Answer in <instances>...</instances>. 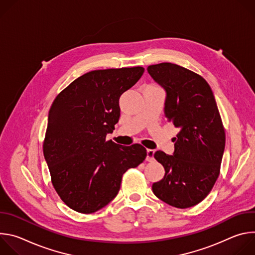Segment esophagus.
<instances>
[{"instance_id":"esophagus-1","label":"esophagus","mask_w":255,"mask_h":255,"mask_svg":"<svg viewBox=\"0 0 255 255\" xmlns=\"http://www.w3.org/2000/svg\"><path fill=\"white\" fill-rule=\"evenodd\" d=\"M154 159V150L152 149H147V155H146V160L147 161H152Z\"/></svg>"}]
</instances>
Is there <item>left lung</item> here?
<instances>
[{"label": "left lung", "mask_w": 255, "mask_h": 255, "mask_svg": "<svg viewBox=\"0 0 255 255\" xmlns=\"http://www.w3.org/2000/svg\"><path fill=\"white\" fill-rule=\"evenodd\" d=\"M148 74L166 92L164 116L179 128L174 152L156 151L165 173L152 185L154 195L179 209L202 202L220 173L225 131L213 92L204 78L170 62L149 65Z\"/></svg>", "instance_id": "left-lung-1"}]
</instances>
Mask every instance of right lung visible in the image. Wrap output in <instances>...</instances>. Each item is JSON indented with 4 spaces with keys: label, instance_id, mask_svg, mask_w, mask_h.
<instances>
[{
    "label": "right lung",
    "instance_id": "1",
    "mask_svg": "<svg viewBox=\"0 0 255 255\" xmlns=\"http://www.w3.org/2000/svg\"><path fill=\"white\" fill-rule=\"evenodd\" d=\"M141 66L87 72L52 103L43 153L52 185L66 206L99 211L118 194L123 174L147 155L140 144L122 146L106 136L119 121V99L143 75Z\"/></svg>",
    "mask_w": 255,
    "mask_h": 255
}]
</instances>
